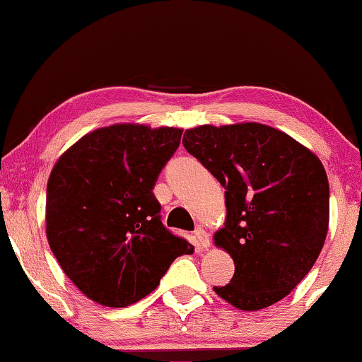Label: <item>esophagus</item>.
Returning a JSON list of instances; mask_svg holds the SVG:
<instances>
[{"instance_id": "obj_1", "label": "esophagus", "mask_w": 362, "mask_h": 362, "mask_svg": "<svg viewBox=\"0 0 362 362\" xmlns=\"http://www.w3.org/2000/svg\"><path fill=\"white\" fill-rule=\"evenodd\" d=\"M194 238H196V241H198V244H199L201 247H208L209 246V234L206 233L203 228L196 229Z\"/></svg>"}]
</instances>
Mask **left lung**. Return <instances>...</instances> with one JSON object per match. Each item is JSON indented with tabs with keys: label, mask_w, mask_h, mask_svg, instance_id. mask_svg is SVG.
<instances>
[{
	"label": "left lung",
	"mask_w": 362,
	"mask_h": 362,
	"mask_svg": "<svg viewBox=\"0 0 362 362\" xmlns=\"http://www.w3.org/2000/svg\"><path fill=\"white\" fill-rule=\"evenodd\" d=\"M182 144L226 189V223L214 243L231 255L234 276L214 286L216 294L243 311L278 303L325 246V166L291 136L259 123L199 126L186 131Z\"/></svg>",
	"instance_id": "left-lung-1"
}]
</instances>
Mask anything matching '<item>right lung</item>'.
<instances>
[{
  "label": "right lung",
  "instance_id": "1",
  "mask_svg": "<svg viewBox=\"0 0 362 362\" xmlns=\"http://www.w3.org/2000/svg\"><path fill=\"white\" fill-rule=\"evenodd\" d=\"M181 129L112 124L83 136L58 159L46 187V236L64 274L110 308L158 288L177 256L194 246L161 223L159 173Z\"/></svg>",
  "mask_w": 362,
  "mask_h": 362
}]
</instances>
